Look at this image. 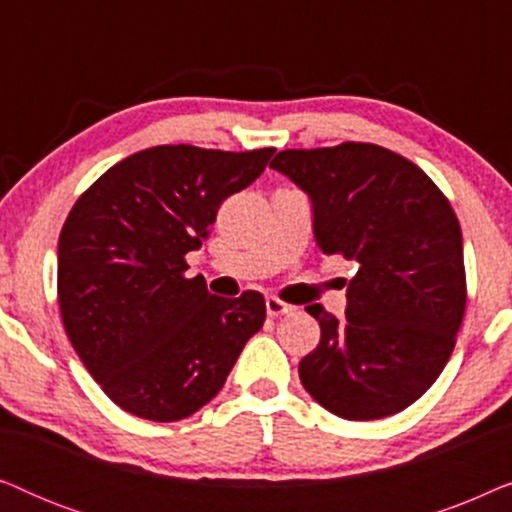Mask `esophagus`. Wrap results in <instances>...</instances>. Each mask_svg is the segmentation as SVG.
<instances>
[{
	"instance_id": "1",
	"label": "esophagus",
	"mask_w": 512,
	"mask_h": 512,
	"mask_svg": "<svg viewBox=\"0 0 512 512\" xmlns=\"http://www.w3.org/2000/svg\"><path fill=\"white\" fill-rule=\"evenodd\" d=\"M265 310H268L270 317H282V314H289L296 310V307L284 303V300H279L277 296H268L265 298Z\"/></svg>"
}]
</instances>
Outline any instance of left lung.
<instances>
[{
    "instance_id": "1",
    "label": "left lung",
    "mask_w": 512,
    "mask_h": 512,
    "mask_svg": "<svg viewBox=\"0 0 512 512\" xmlns=\"http://www.w3.org/2000/svg\"><path fill=\"white\" fill-rule=\"evenodd\" d=\"M270 167L310 195L319 249L359 265L345 319L305 307L321 340L300 361V382L338 417L396 415L443 373L464 319V247L450 200L377 144L279 151Z\"/></svg>"
}]
</instances>
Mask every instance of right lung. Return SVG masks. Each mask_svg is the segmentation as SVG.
I'll return each mask as SVG.
<instances>
[{
    "label": "right lung",
    "mask_w": 512,
    "mask_h": 512,
    "mask_svg": "<svg viewBox=\"0 0 512 512\" xmlns=\"http://www.w3.org/2000/svg\"><path fill=\"white\" fill-rule=\"evenodd\" d=\"M272 153L151 146L74 202L58 244L62 324L93 380L130 415L191 417L261 331V293L219 298L184 272L221 202L254 184Z\"/></svg>",
    "instance_id": "add662e5"
}]
</instances>
